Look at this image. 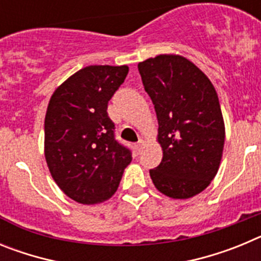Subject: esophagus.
<instances>
[{"label": "esophagus", "mask_w": 261, "mask_h": 261, "mask_svg": "<svg viewBox=\"0 0 261 261\" xmlns=\"http://www.w3.org/2000/svg\"><path fill=\"white\" fill-rule=\"evenodd\" d=\"M145 146V141L144 140H140V141L137 142V145H136V149H137V151H141L142 149H144Z\"/></svg>", "instance_id": "34e87169"}]
</instances>
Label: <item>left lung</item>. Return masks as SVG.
I'll list each match as a JSON object with an SVG mask.
<instances>
[{
    "mask_svg": "<svg viewBox=\"0 0 261 261\" xmlns=\"http://www.w3.org/2000/svg\"><path fill=\"white\" fill-rule=\"evenodd\" d=\"M138 71L155 108L163 150L151 180L168 197L190 199L211 184L222 158L225 124L216 89L179 55L145 60Z\"/></svg>",
    "mask_w": 261,
    "mask_h": 261,
    "instance_id": "8db88e82",
    "label": "left lung"
}]
</instances>
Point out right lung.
Listing matches in <instances>:
<instances>
[{
  "label": "right lung",
  "mask_w": 261,
  "mask_h": 261,
  "mask_svg": "<svg viewBox=\"0 0 261 261\" xmlns=\"http://www.w3.org/2000/svg\"><path fill=\"white\" fill-rule=\"evenodd\" d=\"M126 65H91L69 77L50 96L44 154L53 180L68 197L98 204L116 192L132 151L115 140L110 99L128 74Z\"/></svg>",
  "instance_id": "obj_1"
}]
</instances>
